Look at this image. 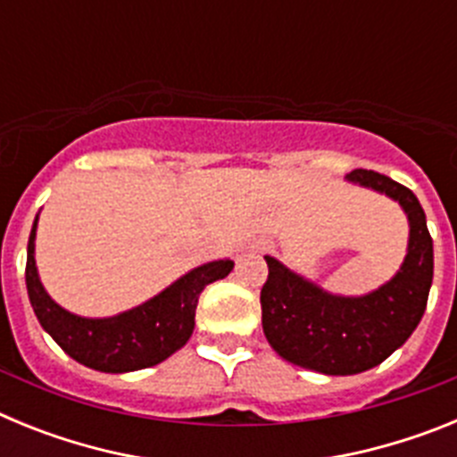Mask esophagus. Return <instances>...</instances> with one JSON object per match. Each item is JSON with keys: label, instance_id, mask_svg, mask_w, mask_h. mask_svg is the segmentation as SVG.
<instances>
[{"label": "esophagus", "instance_id": "esophagus-1", "mask_svg": "<svg viewBox=\"0 0 457 457\" xmlns=\"http://www.w3.org/2000/svg\"><path fill=\"white\" fill-rule=\"evenodd\" d=\"M263 249H265V247H263Z\"/></svg>", "mask_w": 457, "mask_h": 457}]
</instances>
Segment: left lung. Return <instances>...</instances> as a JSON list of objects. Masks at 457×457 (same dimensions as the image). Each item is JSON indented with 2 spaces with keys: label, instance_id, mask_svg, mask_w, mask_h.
Wrapping results in <instances>:
<instances>
[{
  "label": "left lung",
  "instance_id": "8db88e82",
  "mask_svg": "<svg viewBox=\"0 0 457 457\" xmlns=\"http://www.w3.org/2000/svg\"><path fill=\"white\" fill-rule=\"evenodd\" d=\"M348 180L386 194L405 210L410 240L401 270L373 293L345 297L265 256L270 274L261 290L263 332L274 353L325 375L364 373L382 364L417 329L433 286V237L414 192L369 169H354Z\"/></svg>",
  "mask_w": 457,
  "mask_h": 457
}]
</instances>
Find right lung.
Instances as JSON below:
<instances>
[{
    "instance_id": "add662e5",
    "label": "right lung",
    "mask_w": 457,
    "mask_h": 457,
    "mask_svg": "<svg viewBox=\"0 0 457 457\" xmlns=\"http://www.w3.org/2000/svg\"><path fill=\"white\" fill-rule=\"evenodd\" d=\"M36 215L27 245V293L40 327L56 345L79 364L100 373H130L148 369L179 353L194 332V313L201 290L224 278L233 261H212L189 270L169 288L144 304L112 318L75 316L52 300L36 270Z\"/></svg>"
}]
</instances>
